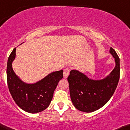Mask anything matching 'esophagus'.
Returning <instances> with one entry per match:
<instances>
[{"label":"esophagus","mask_w":130,"mask_h":130,"mask_svg":"<svg viewBox=\"0 0 130 130\" xmlns=\"http://www.w3.org/2000/svg\"><path fill=\"white\" fill-rule=\"evenodd\" d=\"M69 68H66V69L64 70V78H67L68 76H69Z\"/></svg>","instance_id":"obj_1"}]
</instances>
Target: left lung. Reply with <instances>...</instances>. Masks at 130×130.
<instances>
[{
    "mask_svg": "<svg viewBox=\"0 0 130 130\" xmlns=\"http://www.w3.org/2000/svg\"><path fill=\"white\" fill-rule=\"evenodd\" d=\"M109 53L115 58V67L104 78L93 79L76 69L70 71L68 81L71 99L78 110L86 113L98 110L114 94L120 79V59L112 47Z\"/></svg>",
    "mask_w": 130,
    "mask_h": 130,
    "instance_id": "8db88e82",
    "label": "left lung"
}]
</instances>
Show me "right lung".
Instances as JSON below:
<instances>
[{"label": "right lung", "instance_id": "obj_1", "mask_svg": "<svg viewBox=\"0 0 130 130\" xmlns=\"http://www.w3.org/2000/svg\"><path fill=\"white\" fill-rule=\"evenodd\" d=\"M15 52L14 48L7 61V79L9 91L15 103L24 111L30 113L42 111L50 105L59 81L63 77V70L49 73L34 83L24 82L13 70Z\"/></svg>", "mask_w": 130, "mask_h": 130}]
</instances>
